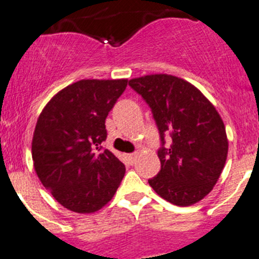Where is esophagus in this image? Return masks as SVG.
Returning <instances> with one entry per match:
<instances>
[{
    "label": "esophagus",
    "mask_w": 259,
    "mask_h": 259,
    "mask_svg": "<svg viewBox=\"0 0 259 259\" xmlns=\"http://www.w3.org/2000/svg\"><path fill=\"white\" fill-rule=\"evenodd\" d=\"M125 158H126L130 164H133V162L135 161V158H137V153H126V155H125Z\"/></svg>",
    "instance_id": "1"
}]
</instances>
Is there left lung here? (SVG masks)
Instances as JSON below:
<instances>
[{
	"instance_id": "8db88e82",
	"label": "left lung",
	"mask_w": 259,
	"mask_h": 259,
	"mask_svg": "<svg viewBox=\"0 0 259 259\" xmlns=\"http://www.w3.org/2000/svg\"><path fill=\"white\" fill-rule=\"evenodd\" d=\"M129 85L151 108L161 141V169L148 183L171 204H196L213 190L227 158L220 113L199 89L176 76L150 74ZM165 135L172 138L170 146H164Z\"/></svg>"
}]
</instances>
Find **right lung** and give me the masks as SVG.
I'll return each instance as SVG.
<instances>
[{
	"instance_id": "obj_1",
	"label": "right lung",
	"mask_w": 259,
	"mask_h": 259,
	"mask_svg": "<svg viewBox=\"0 0 259 259\" xmlns=\"http://www.w3.org/2000/svg\"><path fill=\"white\" fill-rule=\"evenodd\" d=\"M127 80H81L58 93L37 120L32 141L34 170L64 208L93 213L112 199L125 165L102 143L106 118Z\"/></svg>"
}]
</instances>
